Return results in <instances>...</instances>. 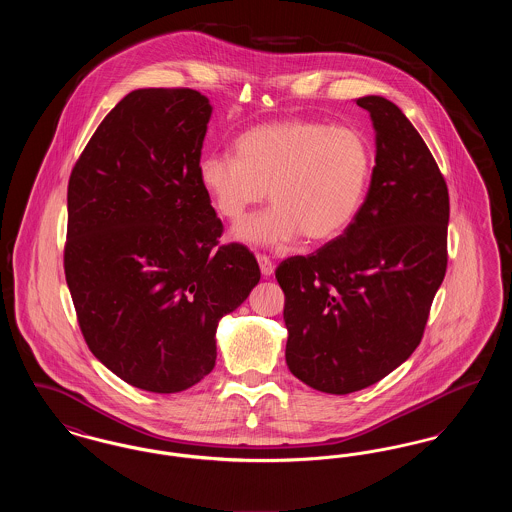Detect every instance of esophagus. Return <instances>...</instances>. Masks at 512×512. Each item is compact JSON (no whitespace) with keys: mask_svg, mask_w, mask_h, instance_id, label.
<instances>
[{"mask_svg":"<svg viewBox=\"0 0 512 512\" xmlns=\"http://www.w3.org/2000/svg\"><path fill=\"white\" fill-rule=\"evenodd\" d=\"M257 263H259V267H261V272H263L265 278L274 274V265H272V261H270L268 257H265V255H257Z\"/></svg>","mask_w":512,"mask_h":512,"instance_id":"34e87169","label":"esophagus"}]
</instances>
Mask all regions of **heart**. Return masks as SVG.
I'll return each mask as SVG.
<instances>
[{"mask_svg":"<svg viewBox=\"0 0 512 512\" xmlns=\"http://www.w3.org/2000/svg\"><path fill=\"white\" fill-rule=\"evenodd\" d=\"M372 169L365 136L347 126L293 121L259 124L234 142V155L199 161L201 190L224 219H242L270 195V209L234 228L232 238L255 247L330 242L353 222Z\"/></svg>","mask_w":512,"mask_h":512,"instance_id":"heart-1","label":"heart"}]
</instances>
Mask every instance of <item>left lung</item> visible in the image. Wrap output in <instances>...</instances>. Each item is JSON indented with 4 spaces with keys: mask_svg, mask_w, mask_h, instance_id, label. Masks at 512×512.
<instances>
[{
    "mask_svg": "<svg viewBox=\"0 0 512 512\" xmlns=\"http://www.w3.org/2000/svg\"><path fill=\"white\" fill-rule=\"evenodd\" d=\"M357 105L376 142L365 203L340 238L276 268L286 363L334 395L365 390L413 355L447 268L449 194L430 149L390 99Z\"/></svg>",
    "mask_w": 512,
    "mask_h": 512,
    "instance_id": "obj_1",
    "label": "left lung"
}]
</instances>
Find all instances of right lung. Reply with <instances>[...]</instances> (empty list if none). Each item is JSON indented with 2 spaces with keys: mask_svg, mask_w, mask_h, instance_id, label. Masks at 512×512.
Segmentation results:
<instances>
[{
  "mask_svg": "<svg viewBox=\"0 0 512 512\" xmlns=\"http://www.w3.org/2000/svg\"><path fill=\"white\" fill-rule=\"evenodd\" d=\"M213 107L195 90L140 88L115 105L69 180L65 276L90 351L151 393L215 366L220 318L261 280L253 253L219 245L197 180Z\"/></svg>",
  "mask_w": 512,
  "mask_h": 512,
  "instance_id": "right-lung-1",
  "label": "right lung"
}]
</instances>
